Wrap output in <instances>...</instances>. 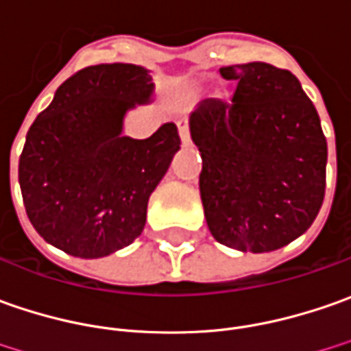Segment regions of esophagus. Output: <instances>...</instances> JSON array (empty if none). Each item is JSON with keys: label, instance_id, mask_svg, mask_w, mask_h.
Listing matches in <instances>:
<instances>
[{"label": "esophagus", "instance_id": "esophagus-1", "mask_svg": "<svg viewBox=\"0 0 351 351\" xmlns=\"http://www.w3.org/2000/svg\"><path fill=\"white\" fill-rule=\"evenodd\" d=\"M176 128H178V136H180V141H182V145L188 147L190 145V132H188V122L184 118H180L178 122H176Z\"/></svg>", "mask_w": 351, "mask_h": 351}]
</instances>
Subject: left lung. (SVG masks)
<instances>
[{
	"label": "left lung",
	"instance_id": "8db88e82",
	"mask_svg": "<svg viewBox=\"0 0 351 351\" xmlns=\"http://www.w3.org/2000/svg\"><path fill=\"white\" fill-rule=\"evenodd\" d=\"M231 103L206 99L190 114L202 155L199 196L213 239L270 252L313 225L326 188V138L299 79L264 62L219 69Z\"/></svg>",
	"mask_w": 351,
	"mask_h": 351
}]
</instances>
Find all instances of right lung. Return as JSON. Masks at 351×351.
I'll use <instances>...</instances> for the list:
<instances>
[{
	"mask_svg": "<svg viewBox=\"0 0 351 351\" xmlns=\"http://www.w3.org/2000/svg\"><path fill=\"white\" fill-rule=\"evenodd\" d=\"M149 69L99 64L66 79L32 122L19 159V184L32 227L79 258L132 245L147 202L180 149L173 122L152 138L122 136L128 110L152 99Z\"/></svg>",
	"mask_w": 351,
	"mask_h": 351,
	"instance_id": "obj_1",
	"label": "right lung"
}]
</instances>
